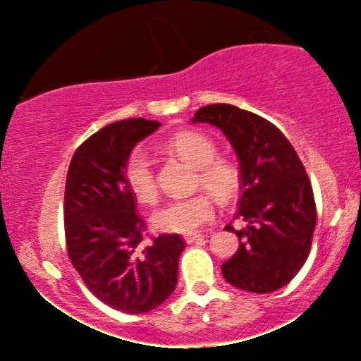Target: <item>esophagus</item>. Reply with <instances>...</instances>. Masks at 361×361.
<instances>
[{
	"label": "esophagus",
	"mask_w": 361,
	"mask_h": 361,
	"mask_svg": "<svg viewBox=\"0 0 361 361\" xmlns=\"http://www.w3.org/2000/svg\"><path fill=\"white\" fill-rule=\"evenodd\" d=\"M202 238H204V235H202V234H195V233H192V234H185V235H183V239H185L186 244H192V243H195V241H200Z\"/></svg>",
	"instance_id": "esophagus-1"
}]
</instances>
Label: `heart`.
I'll list each match as a JSON object with an SVG mask.
<instances>
[{"mask_svg": "<svg viewBox=\"0 0 361 361\" xmlns=\"http://www.w3.org/2000/svg\"><path fill=\"white\" fill-rule=\"evenodd\" d=\"M169 151L198 168V183L210 190L215 197L227 202L233 200L241 186V173L238 166L227 159H215L217 147L205 134L185 130L169 139ZM123 178L134 197L142 204H154L157 200V183L154 164L151 156L142 149L128 154ZM215 205L210 195L198 193L193 197L169 200L152 214L156 229L173 234H192L207 222L212 221Z\"/></svg>", "mask_w": 361, "mask_h": 361, "instance_id": "heart-1", "label": "heart"}]
</instances>
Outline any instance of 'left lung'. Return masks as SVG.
Returning a JSON list of instances; mask_svg holds the SVG:
<instances>
[{
	"mask_svg": "<svg viewBox=\"0 0 361 361\" xmlns=\"http://www.w3.org/2000/svg\"><path fill=\"white\" fill-rule=\"evenodd\" d=\"M193 123H210L233 146L241 173V198L234 231L239 250L222 264L234 287L252 293L275 292L288 283L307 259L316 227L312 186L295 149L259 115L217 103L198 109Z\"/></svg>",
	"mask_w": 361,
	"mask_h": 361,
	"instance_id": "1",
	"label": "left lung"
}]
</instances>
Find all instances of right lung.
<instances>
[{
    "mask_svg": "<svg viewBox=\"0 0 361 361\" xmlns=\"http://www.w3.org/2000/svg\"><path fill=\"white\" fill-rule=\"evenodd\" d=\"M159 126L127 118L100 128L76 149L66 176L64 229L73 267L97 299L126 314L149 312L175 292L185 250L178 234L142 243L146 226L123 178L132 149Z\"/></svg>",
    "mask_w": 361,
    "mask_h": 361,
    "instance_id": "right-lung-1",
    "label": "right lung"
}]
</instances>
